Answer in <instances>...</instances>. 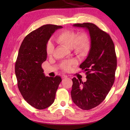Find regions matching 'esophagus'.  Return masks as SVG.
<instances>
[{
	"label": "esophagus",
	"instance_id": "esophagus-1",
	"mask_svg": "<svg viewBox=\"0 0 130 130\" xmlns=\"http://www.w3.org/2000/svg\"><path fill=\"white\" fill-rule=\"evenodd\" d=\"M61 78H62V79L67 78H68V76H67V75H62L61 76Z\"/></svg>",
	"mask_w": 130,
	"mask_h": 130
}]
</instances>
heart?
Segmentation results:
<instances>
[{
  "mask_svg": "<svg viewBox=\"0 0 130 130\" xmlns=\"http://www.w3.org/2000/svg\"><path fill=\"white\" fill-rule=\"evenodd\" d=\"M55 40L61 45L71 48L75 53L80 56L86 54L90 48V38L85 32L77 34L73 30H63L57 35ZM54 48V44L51 41L46 43V52L48 56H50L52 55ZM75 63L74 60L67 61L61 63V67L63 70L68 71L70 69L71 65Z\"/></svg>",
  "mask_w": 130,
  "mask_h": 130,
  "instance_id": "b5f03b06",
  "label": "heart"
}]
</instances>
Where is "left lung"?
Here are the masks:
<instances>
[{
	"label": "left lung",
	"mask_w": 130,
	"mask_h": 130,
	"mask_svg": "<svg viewBox=\"0 0 130 130\" xmlns=\"http://www.w3.org/2000/svg\"><path fill=\"white\" fill-rule=\"evenodd\" d=\"M73 26L89 31L90 48L87 59L80 65V68L86 71L87 81L72 79L71 98L80 108L89 110L104 100L113 84L117 57L110 36L95 24L76 23Z\"/></svg>",
	"instance_id": "8db88e82"
}]
</instances>
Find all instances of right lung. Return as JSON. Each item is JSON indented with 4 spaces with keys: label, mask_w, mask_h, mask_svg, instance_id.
I'll use <instances>...</instances> for the list:
<instances>
[{
    "label": "right lung",
    "mask_w": 130,
    "mask_h": 130,
    "mask_svg": "<svg viewBox=\"0 0 130 130\" xmlns=\"http://www.w3.org/2000/svg\"><path fill=\"white\" fill-rule=\"evenodd\" d=\"M61 26L46 24L27 35L19 48L15 65L18 89L25 101L38 109L54 103L61 82L59 76H46L41 67L47 59L46 45Z\"/></svg>",
    "instance_id": "add662e5"
}]
</instances>
